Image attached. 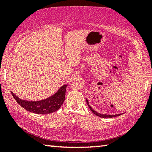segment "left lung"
Returning <instances> with one entry per match:
<instances>
[{
	"label": "left lung",
	"instance_id": "left-lung-1",
	"mask_svg": "<svg viewBox=\"0 0 152 152\" xmlns=\"http://www.w3.org/2000/svg\"><path fill=\"white\" fill-rule=\"evenodd\" d=\"M86 103H87V104H88V106L89 107V109H91V111L95 115H96V116H98V117H102V118H110V117H117V116H119V115H121V114H118V115H105V114H101V113H97L96 111H95V110L93 109H92V108L91 106H90L88 100L86 99Z\"/></svg>",
	"mask_w": 152,
	"mask_h": 152
}]
</instances>
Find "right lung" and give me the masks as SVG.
<instances>
[{
	"label": "right lung",
	"instance_id": "obj_1",
	"mask_svg": "<svg viewBox=\"0 0 152 152\" xmlns=\"http://www.w3.org/2000/svg\"><path fill=\"white\" fill-rule=\"evenodd\" d=\"M67 84L61 86L57 92L46 99L38 101H24L17 96L13 92L11 94L13 96L18 104L29 112L36 114H48L58 110L61 107L65 100L66 88Z\"/></svg>",
	"mask_w": 152,
	"mask_h": 152
}]
</instances>
